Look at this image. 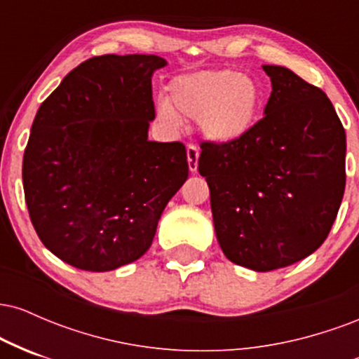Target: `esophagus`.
I'll return each instance as SVG.
<instances>
[{
  "instance_id": "obj_1",
  "label": "esophagus",
  "mask_w": 359,
  "mask_h": 359,
  "mask_svg": "<svg viewBox=\"0 0 359 359\" xmlns=\"http://www.w3.org/2000/svg\"><path fill=\"white\" fill-rule=\"evenodd\" d=\"M199 147L194 145H187V163H189V170L192 172V174H196L197 172V160H199Z\"/></svg>"
}]
</instances>
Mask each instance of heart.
I'll return each mask as SVG.
<instances>
[{
    "instance_id": "1",
    "label": "heart",
    "mask_w": 359,
    "mask_h": 359,
    "mask_svg": "<svg viewBox=\"0 0 359 359\" xmlns=\"http://www.w3.org/2000/svg\"><path fill=\"white\" fill-rule=\"evenodd\" d=\"M258 106L259 89L250 76L216 69L175 77L168 102L160 101L156 114L170 128L182 125V118L197 119L204 138L224 145L248 133Z\"/></svg>"
}]
</instances>
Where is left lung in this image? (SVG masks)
I'll use <instances>...</instances> for the list:
<instances>
[{"instance_id":"1","label":"left lung","mask_w":359,"mask_h":359,"mask_svg":"<svg viewBox=\"0 0 359 359\" xmlns=\"http://www.w3.org/2000/svg\"><path fill=\"white\" fill-rule=\"evenodd\" d=\"M263 71L271 81L265 116L236 142H203L197 167L222 253L255 271L314 253L346 185V133L329 97L290 69Z\"/></svg>"}]
</instances>
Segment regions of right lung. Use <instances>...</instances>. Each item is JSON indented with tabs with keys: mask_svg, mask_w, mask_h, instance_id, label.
<instances>
[{
	"mask_svg": "<svg viewBox=\"0 0 359 359\" xmlns=\"http://www.w3.org/2000/svg\"><path fill=\"white\" fill-rule=\"evenodd\" d=\"M156 55L82 62L42 102L23 155L36 234L62 262L109 271L147 253L168 201L189 175L180 142L148 140Z\"/></svg>",
	"mask_w": 359,
	"mask_h": 359,
	"instance_id": "add662e5",
	"label": "right lung"
}]
</instances>
